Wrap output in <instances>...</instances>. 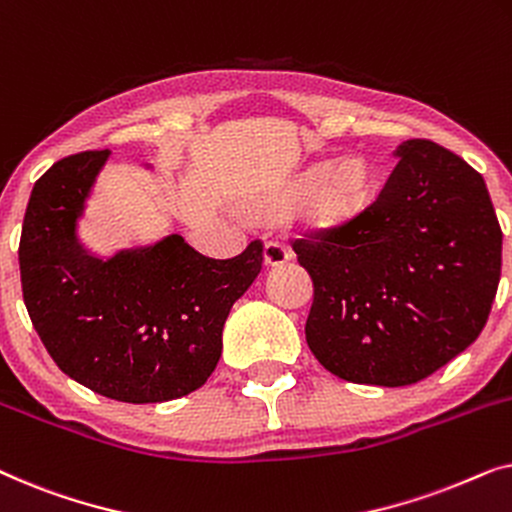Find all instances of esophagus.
I'll use <instances>...</instances> for the list:
<instances>
[{"label":"esophagus","mask_w":512,"mask_h":512,"mask_svg":"<svg viewBox=\"0 0 512 512\" xmlns=\"http://www.w3.org/2000/svg\"><path fill=\"white\" fill-rule=\"evenodd\" d=\"M263 256H265V265H282L286 261H291V249L286 247L284 242L270 240L265 242Z\"/></svg>","instance_id":"1"}]
</instances>
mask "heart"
Instances as JSON below:
<instances>
[{
    "instance_id": "obj_1",
    "label": "heart",
    "mask_w": 512,
    "mask_h": 512,
    "mask_svg": "<svg viewBox=\"0 0 512 512\" xmlns=\"http://www.w3.org/2000/svg\"><path fill=\"white\" fill-rule=\"evenodd\" d=\"M368 167L359 158L314 165L284 188V205H307L310 221L321 228L347 226L368 198Z\"/></svg>"
}]
</instances>
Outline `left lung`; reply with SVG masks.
Wrapping results in <instances>:
<instances>
[{"mask_svg":"<svg viewBox=\"0 0 512 512\" xmlns=\"http://www.w3.org/2000/svg\"><path fill=\"white\" fill-rule=\"evenodd\" d=\"M373 205L293 240L314 300L312 354L356 384H415L475 342L501 277L485 179L457 153L408 139Z\"/></svg>","mask_w":512,"mask_h":512,"instance_id":"left-lung-1","label":"left lung"}]
</instances>
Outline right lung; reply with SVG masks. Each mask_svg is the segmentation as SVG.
Returning a JSON list of instances; mask_svg holds the SVG:
<instances>
[{"label":"right lung","mask_w":512,"mask_h":512,"mask_svg":"<svg viewBox=\"0 0 512 512\" xmlns=\"http://www.w3.org/2000/svg\"><path fill=\"white\" fill-rule=\"evenodd\" d=\"M107 158V149L76 153L34 184L18 249L23 300L72 380L123 403L174 401L214 373L230 307L263 268V242L226 261L181 235L90 256L76 223Z\"/></svg>","instance_id":"add662e5"}]
</instances>
